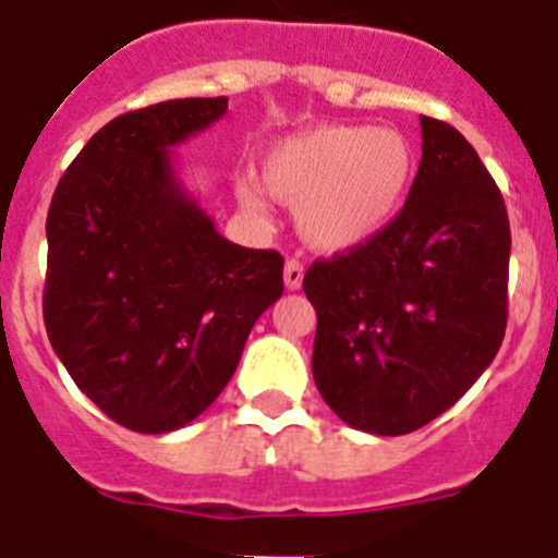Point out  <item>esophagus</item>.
I'll return each instance as SVG.
<instances>
[{
    "mask_svg": "<svg viewBox=\"0 0 558 558\" xmlns=\"http://www.w3.org/2000/svg\"><path fill=\"white\" fill-rule=\"evenodd\" d=\"M302 279H304V265L299 263V259H288V265H284V288L299 290L302 288Z\"/></svg>",
    "mask_w": 558,
    "mask_h": 558,
    "instance_id": "34e87169",
    "label": "esophagus"
}]
</instances>
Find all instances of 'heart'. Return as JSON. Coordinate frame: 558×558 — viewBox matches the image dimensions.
<instances>
[{
	"mask_svg": "<svg viewBox=\"0 0 558 558\" xmlns=\"http://www.w3.org/2000/svg\"><path fill=\"white\" fill-rule=\"evenodd\" d=\"M259 179L276 201L293 206L304 243L349 254L399 218L416 179V150L393 128L313 125L276 142ZM236 195L248 209H263L254 186L243 184Z\"/></svg>",
	"mask_w": 558,
	"mask_h": 558,
	"instance_id": "1",
	"label": "heart"
}]
</instances>
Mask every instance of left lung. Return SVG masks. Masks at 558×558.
<instances>
[{
  "instance_id": "8db88e82",
  "label": "left lung",
  "mask_w": 558,
  "mask_h": 558,
  "mask_svg": "<svg viewBox=\"0 0 558 558\" xmlns=\"http://www.w3.org/2000/svg\"><path fill=\"white\" fill-rule=\"evenodd\" d=\"M511 231L475 147L422 117V165L377 240L304 274L313 377L349 427L405 436L475 386L506 335Z\"/></svg>"
}]
</instances>
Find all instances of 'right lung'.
Wrapping results in <instances>:
<instances>
[{
  "label": "right lung",
  "instance_id": "1",
  "mask_svg": "<svg viewBox=\"0 0 558 558\" xmlns=\"http://www.w3.org/2000/svg\"><path fill=\"white\" fill-rule=\"evenodd\" d=\"M226 111L229 97H186L122 113L86 142L49 204V343L128 430L198 418L284 290L282 254L226 240L179 179L172 147Z\"/></svg>",
  "mask_w": 558,
  "mask_h": 558
}]
</instances>
